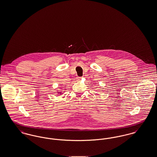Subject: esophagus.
Returning a JSON list of instances; mask_svg holds the SVG:
<instances>
[{
	"label": "esophagus",
	"mask_w": 157,
	"mask_h": 157,
	"mask_svg": "<svg viewBox=\"0 0 157 157\" xmlns=\"http://www.w3.org/2000/svg\"><path fill=\"white\" fill-rule=\"evenodd\" d=\"M76 79L78 80V81L81 80V77H76Z\"/></svg>",
	"instance_id": "obj_1"
}]
</instances>
